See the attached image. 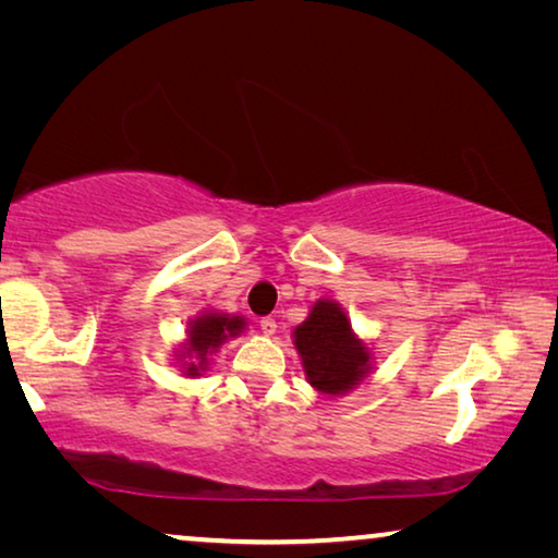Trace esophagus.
Returning <instances> with one entry per match:
<instances>
[{
  "label": "esophagus",
  "mask_w": 558,
  "mask_h": 558,
  "mask_svg": "<svg viewBox=\"0 0 558 558\" xmlns=\"http://www.w3.org/2000/svg\"><path fill=\"white\" fill-rule=\"evenodd\" d=\"M276 329H278V323L272 317H263L260 319V332L266 335V337H270V335H276Z\"/></svg>",
  "instance_id": "1"
}]
</instances>
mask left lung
<instances>
[{"label":"left lung","mask_w":558,"mask_h":558,"mask_svg":"<svg viewBox=\"0 0 558 558\" xmlns=\"http://www.w3.org/2000/svg\"><path fill=\"white\" fill-rule=\"evenodd\" d=\"M292 337L307 381L317 391L329 396L347 393L372 369L369 349L354 337L352 325L337 302H315L310 317L295 327Z\"/></svg>","instance_id":"obj_1"}]
</instances>
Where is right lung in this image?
Wrapping results in <instances>:
<instances>
[{
	"mask_svg": "<svg viewBox=\"0 0 558 558\" xmlns=\"http://www.w3.org/2000/svg\"><path fill=\"white\" fill-rule=\"evenodd\" d=\"M243 317H229L219 313H209L196 317L192 327H189L186 339V354L192 356L186 362V376H202V372L209 364V354L216 352L226 339L235 337L243 329Z\"/></svg>",
	"mask_w": 558,
	"mask_h": 558,
	"instance_id": "right-lung-1",
	"label": "right lung"
}]
</instances>
